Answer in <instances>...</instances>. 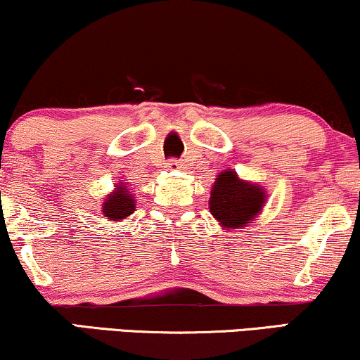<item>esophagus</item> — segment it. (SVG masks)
<instances>
[{
    "label": "esophagus",
    "mask_w": 360,
    "mask_h": 360,
    "mask_svg": "<svg viewBox=\"0 0 360 360\" xmlns=\"http://www.w3.org/2000/svg\"><path fill=\"white\" fill-rule=\"evenodd\" d=\"M167 168H168V170H172V172L180 170V168H181V162H180V160H170V162L167 163Z\"/></svg>",
    "instance_id": "esophagus-1"
}]
</instances>
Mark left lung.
<instances>
[{
  "label": "left lung",
  "mask_w": 360,
  "mask_h": 360,
  "mask_svg": "<svg viewBox=\"0 0 360 360\" xmlns=\"http://www.w3.org/2000/svg\"><path fill=\"white\" fill-rule=\"evenodd\" d=\"M267 202V190L260 184L243 180L237 172H220L212 185L208 208L220 227L229 232L243 229L257 220Z\"/></svg>",
  "instance_id": "left-lung-1"
}]
</instances>
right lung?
<instances>
[{"mask_svg":"<svg viewBox=\"0 0 360 360\" xmlns=\"http://www.w3.org/2000/svg\"><path fill=\"white\" fill-rule=\"evenodd\" d=\"M135 212V197L127 187V181H118L113 192H110L101 203V214L110 221L125 220Z\"/></svg>","mask_w":360,"mask_h":360,"instance_id":"obj_1","label":"right lung"}]
</instances>
